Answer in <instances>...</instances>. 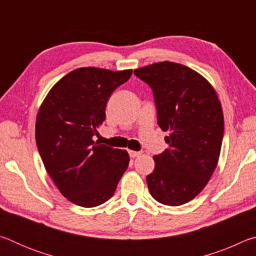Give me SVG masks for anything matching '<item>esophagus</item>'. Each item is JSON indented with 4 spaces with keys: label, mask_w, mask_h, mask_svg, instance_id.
Returning <instances> with one entry per match:
<instances>
[{
    "label": "esophagus",
    "mask_w": 256,
    "mask_h": 256,
    "mask_svg": "<svg viewBox=\"0 0 256 256\" xmlns=\"http://www.w3.org/2000/svg\"><path fill=\"white\" fill-rule=\"evenodd\" d=\"M128 154H130V157H131V158H136V157H138V156H140L141 152H140V151L128 150Z\"/></svg>",
    "instance_id": "1"
}]
</instances>
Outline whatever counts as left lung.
Instances as JSON below:
<instances>
[{
	"label": "left lung",
	"instance_id": "1",
	"mask_svg": "<svg viewBox=\"0 0 256 256\" xmlns=\"http://www.w3.org/2000/svg\"><path fill=\"white\" fill-rule=\"evenodd\" d=\"M152 89L158 125L170 131V144L154 156L146 176L151 196L166 206H182L204 188L218 164L224 138L222 104L200 73L174 62H159L134 70Z\"/></svg>",
	"mask_w": 256,
	"mask_h": 256
}]
</instances>
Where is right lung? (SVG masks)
I'll use <instances>...</instances> for the list:
<instances>
[{
  "mask_svg": "<svg viewBox=\"0 0 256 256\" xmlns=\"http://www.w3.org/2000/svg\"><path fill=\"white\" fill-rule=\"evenodd\" d=\"M132 70L80 68L68 73L47 94L36 120V144L60 192L84 208L102 204L114 196L128 166L126 150L92 140L105 120L112 92Z\"/></svg>",
  "mask_w": 256,
  "mask_h": 256,
  "instance_id": "obj_1",
  "label": "right lung"
}]
</instances>
